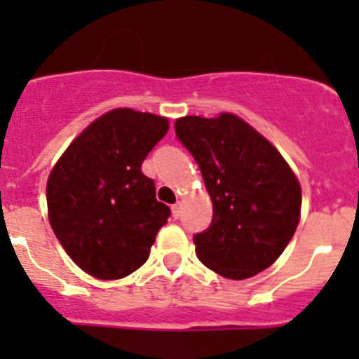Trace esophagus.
<instances>
[{
    "label": "esophagus",
    "instance_id": "1",
    "mask_svg": "<svg viewBox=\"0 0 359 359\" xmlns=\"http://www.w3.org/2000/svg\"><path fill=\"white\" fill-rule=\"evenodd\" d=\"M170 208H172V217L180 219V215H182V203H174Z\"/></svg>",
    "mask_w": 359,
    "mask_h": 359
}]
</instances>
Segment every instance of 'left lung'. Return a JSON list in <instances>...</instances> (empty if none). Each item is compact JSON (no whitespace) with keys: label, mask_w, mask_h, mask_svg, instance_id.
Listing matches in <instances>:
<instances>
[{"label":"left lung","mask_w":359,"mask_h":359,"mask_svg":"<svg viewBox=\"0 0 359 359\" xmlns=\"http://www.w3.org/2000/svg\"><path fill=\"white\" fill-rule=\"evenodd\" d=\"M177 140L198 161L214 207L194 236L196 255L215 273L243 280L273 264L300 219L302 190L280 152L239 116H183Z\"/></svg>","instance_id":"8db88e82"}]
</instances>
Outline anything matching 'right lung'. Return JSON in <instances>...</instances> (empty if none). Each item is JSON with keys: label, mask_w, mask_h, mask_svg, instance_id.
<instances>
[{"label": "right lung", "mask_w": 359, "mask_h": 359, "mask_svg": "<svg viewBox=\"0 0 359 359\" xmlns=\"http://www.w3.org/2000/svg\"><path fill=\"white\" fill-rule=\"evenodd\" d=\"M169 129L163 116L113 109L73 140L46 185L52 230L91 277L115 280L149 259L170 208L142 163Z\"/></svg>", "instance_id": "add662e5"}]
</instances>
